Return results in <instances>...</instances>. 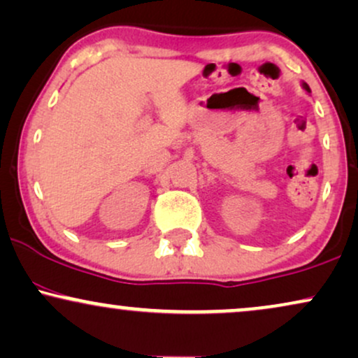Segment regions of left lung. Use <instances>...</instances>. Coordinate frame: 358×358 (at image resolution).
I'll return each instance as SVG.
<instances>
[{"label": "left lung", "mask_w": 358, "mask_h": 358, "mask_svg": "<svg viewBox=\"0 0 358 358\" xmlns=\"http://www.w3.org/2000/svg\"><path fill=\"white\" fill-rule=\"evenodd\" d=\"M302 87H304L306 90H307V92H310V89H309V85H307L306 83H302Z\"/></svg>", "instance_id": "1"}]
</instances>
